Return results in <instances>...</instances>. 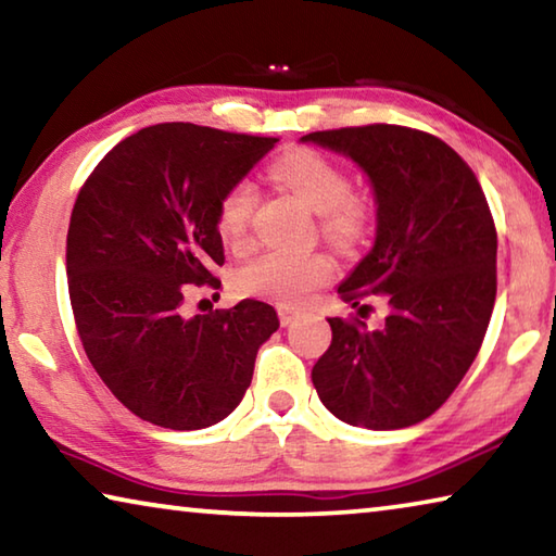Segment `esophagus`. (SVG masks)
I'll use <instances>...</instances> for the list:
<instances>
[{
    "mask_svg": "<svg viewBox=\"0 0 556 556\" xmlns=\"http://www.w3.org/2000/svg\"><path fill=\"white\" fill-rule=\"evenodd\" d=\"M296 312H294V308H289V306H279V324L281 326H291V324H294L296 321Z\"/></svg>",
    "mask_w": 556,
    "mask_h": 556,
    "instance_id": "obj_1",
    "label": "esophagus"
}]
</instances>
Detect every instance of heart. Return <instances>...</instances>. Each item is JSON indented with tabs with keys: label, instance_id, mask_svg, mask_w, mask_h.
<instances>
[{
	"label": "heart",
	"instance_id": "1",
	"mask_svg": "<svg viewBox=\"0 0 556 556\" xmlns=\"http://www.w3.org/2000/svg\"><path fill=\"white\" fill-rule=\"evenodd\" d=\"M275 181L294 191L308 208L321 213L324 235L336 244H353L365 230L368 208L351 195V178L331 159L314 149H291L269 166ZM257 205V188L248 178L232 184L220 195L215 228L225 244L240 250L250 238V218ZM333 275V262L321 252L271 250L248 262L238 271V289L248 296L275 301L281 306L304 304L314 289Z\"/></svg>",
	"mask_w": 556,
	"mask_h": 556
}]
</instances>
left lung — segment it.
I'll return each mask as SVG.
<instances>
[{
	"mask_svg": "<svg viewBox=\"0 0 556 556\" xmlns=\"http://www.w3.org/2000/svg\"><path fill=\"white\" fill-rule=\"evenodd\" d=\"M301 142L353 159L368 176L375 242L338 294L353 306L382 294L390 308L380 328L328 318L333 338L314 388L345 425H417L458 388L491 324L497 235L483 188L454 149L419 129L343 127Z\"/></svg>",
	"mask_w": 556,
	"mask_h": 556,
	"instance_id": "8db88e82",
	"label": "left lung"
}]
</instances>
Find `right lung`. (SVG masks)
Listing matches in <instances>:
<instances>
[{
	"label": "right lung",
	"mask_w": 556,
	"mask_h": 556,
	"mask_svg": "<svg viewBox=\"0 0 556 556\" xmlns=\"http://www.w3.org/2000/svg\"><path fill=\"white\" fill-rule=\"evenodd\" d=\"M275 137L164 122L122 139L88 176L71 213L65 275L78 336L110 392L156 427L218 425L252 382L279 328L265 301L186 316L188 285L220 287V195Z\"/></svg>",
	"instance_id": "right-lung-1"
}]
</instances>
